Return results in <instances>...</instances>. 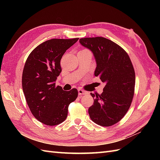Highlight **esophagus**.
Segmentation results:
<instances>
[{
  "label": "esophagus",
  "mask_w": 160,
  "mask_h": 160,
  "mask_svg": "<svg viewBox=\"0 0 160 160\" xmlns=\"http://www.w3.org/2000/svg\"><path fill=\"white\" fill-rule=\"evenodd\" d=\"M78 95H79V96H82V95H85V94H87V91H84V90H82V89H79L78 90Z\"/></svg>",
  "instance_id": "obj_1"
}]
</instances>
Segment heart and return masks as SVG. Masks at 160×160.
Listing matches in <instances>:
<instances>
[{
  "label": "heart",
  "instance_id": "heart-1",
  "mask_svg": "<svg viewBox=\"0 0 160 160\" xmlns=\"http://www.w3.org/2000/svg\"><path fill=\"white\" fill-rule=\"evenodd\" d=\"M83 51H87L86 49H84V50H82V51H80V52H83Z\"/></svg>",
  "mask_w": 160,
  "mask_h": 160
}]
</instances>
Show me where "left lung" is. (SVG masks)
Masks as SVG:
<instances>
[{
	"label": "left lung",
	"mask_w": 160,
	"mask_h": 160,
	"mask_svg": "<svg viewBox=\"0 0 160 160\" xmlns=\"http://www.w3.org/2000/svg\"><path fill=\"white\" fill-rule=\"evenodd\" d=\"M95 58L94 75L105 83L100 95L91 93L94 103L89 108L91 120L110 127L127 113L134 96L135 71L127 53L121 47L103 37L80 39Z\"/></svg>",
	"instance_id": "left-lung-1"
}]
</instances>
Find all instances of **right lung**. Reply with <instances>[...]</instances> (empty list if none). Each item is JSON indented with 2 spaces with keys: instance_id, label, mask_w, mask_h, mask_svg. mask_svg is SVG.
<instances>
[{
  "instance_id": "right-lung-1",
  "label": "right lung",
  "mask_w": 160,
  "mask_h": 160,
  "mask_svg": "<svg viewBox=\"0 0 160 160\" xmlns=\"http://www.w3.org/2000/svg\"><path fill=\"white\" fill-rule=\"evenodd\" d=\"M78 40H47L36 47L26 60L22 77L23 93L33 116L46 125H58L65 120L68 107L78 97L76 89L66 91L56 87L62 71L60 60Z\"/></svg>"
}]
</instances>
